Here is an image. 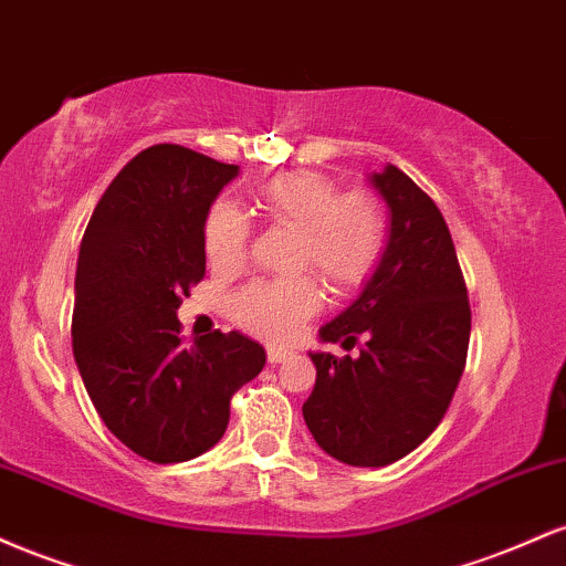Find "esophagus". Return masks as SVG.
I'll return each instance as SVG.
<instances>
[{
	"instance_id": "34e87169",
	"label": "esophagus",
	"mask_w": 566,
	"mask_h": 566,
	"mask_svg": "<svg viewBox=\"0 0 566 566\" xmlns=\"http://www.w3.org/2000/svg\"><path fill=\"white\" fill-rule=\"evenodd\" d=\"M269 365H282V361H287L290 356H292V350H287V348H276V346H271L269 348Z\"/></svg>"
}]
</instances>
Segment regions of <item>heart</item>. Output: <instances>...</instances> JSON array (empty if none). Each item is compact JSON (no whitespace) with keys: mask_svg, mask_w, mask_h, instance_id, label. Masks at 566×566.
I'll return each mask as SVG.
<instances>
[{"mask_svg":"<svg viewBox=\"0 0 566 566\" xmlns=\"http://www.w3.org/2000/svg\"><path fill=\"white\" fill-rule=\"evenodd\" d=\"M265 218L297 231V269H314L333 290H354L378 269L386 247V220L367 193H340L319 172H287L255 191ZM247 218L233 205L212 207L205 220V252L216 269L233 271L244 261ZM322 305L311 279L252 282L231 297V319L269 340H287Z\"/></svg>","mask_w":566,"mask_h":566,"instance_id":"1","label":"heart"}]
</instances>
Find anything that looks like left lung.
<instances>
[{
  "instance_id": "left-lung-1",
  "label": "left lung",
  "mask_w": 566,
  "mask_h": 566,
  "mask_svg": "<svg viewBox=\"0 0 566 566\" xmlns=\"http://www.w3.org/2000/svg\"><path fill=\"white\" fill-rule=\"evenodd\" d=\"M391 210V233L361 295L333 322L324 343L356 356L308 354L314 391L303 418L329 458L361 469L396 463L431 437L465 369L471 305L439 207L399 167L369 175Z\"/></svg>"
}]
</instances>
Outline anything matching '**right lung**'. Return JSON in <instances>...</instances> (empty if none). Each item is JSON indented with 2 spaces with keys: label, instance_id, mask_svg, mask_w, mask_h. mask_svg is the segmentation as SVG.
<instances>
[{
  "label": "right lung",
  "instance_id": "1",
  "mask_svg": "<svg viewBox=\"0 0 566 566\" xmlns=\"http://www.w3.org/2000/svg\"><path fill=\"white\" fill-rule=\"evenodd\" d=\"M239 175L159 143L129 159L97 201L76 263L74 359L122 444L151 463H184L223 439L231 396L265 365L242 333L184 346L178 308L205 276V220Z\"/></svg>",
  "mask_w": 566,
  "mask_h": 566
}]
</instances>
